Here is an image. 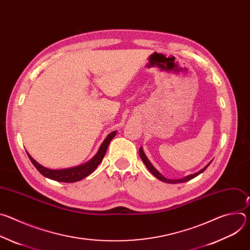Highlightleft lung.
Here are the masks:
<instances>
[{
	"label": "left lung",
	"mask_w": 250,
	"mask_h": 250,
	"mask_svg": "<svg viewBox=\"0 0 250 250\" xmlns=\"http://www.w3.org/2000/svg\"><path fill=\"white\" fill-rule=\"evenodd\" d=\"M139 156H140V158H141V160L144 161V163L146 164V166L147 167V169L157 178V179H159L160 181H162V182H165V183H170V184H177V183H183V182H187V181H190L191 179H193V178H195V177H197L198 175H200L202 172H204L207 168H208V166L211 163V161L207 165V166H205L202 170H200L199 172H197V173H195V174H191V175H188V176H186V177H184V178H182V179H167V178H165L162 174H160L154 167H153V165L150 163V161L147 159V157H146V155L145 154V152H144V149H142V147H140L139 148Z\"/></svg>",
	"instance_id": "8db88e82"
}]
</instances>
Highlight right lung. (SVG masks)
<instances>
[{
    "instance_id": "right-lung-1",
    "label": "right lung",
    "mask_w": 250,
    "mask_h": 250,
    "mask_svg": "<svg viewBox=\"0 0 250 250\" xmlns=\"http://www.w3.org/2000/svg\"><path fill=\"white\" fill-rule=\"evenodd\" d=\"M116 134H117V131H113L104 138V140L102 142V145H101L98 152L91 160H89L88 162H86L82 165L72 167V168L60 169V170L48 169V168L43 167L40 163H38L28 153H27V155H28L31 163L34 165V167L37 168L40 171V173L42 174L44 177H47V178H49V179L58 181V182L73 183V182H77V181L84 179L85 177H87L88 175H90L91 173H93L95 171V169L98 167V165L102 162V160L106 152V149H108V146L110 145L111 140L116 136Z\"/></svg>"
}]
</instances>
